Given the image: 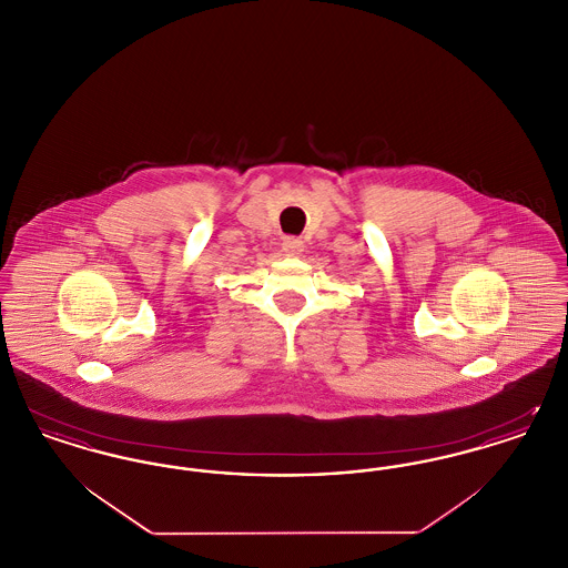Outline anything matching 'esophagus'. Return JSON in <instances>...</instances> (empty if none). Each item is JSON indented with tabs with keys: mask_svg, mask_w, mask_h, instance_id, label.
Masks as SVG:
<instances>
[{
	"mask_svg": "<svg viewBox=\"0 0 568 568\" xmlns=\"http://www.w3.org/2000/svg\"><path fill=\"white\" fill-rule=\"evenodd\" d=\"M283 251L287 253V255H300L302 251H304V243L296 239V236H290V239H285V243H283Z\"/></svg>",
	"mask_w": 568,
	"mask_h": 568,
	"instance_id": "obj_1",
	"label": "esophagus"
}]
</instances>
